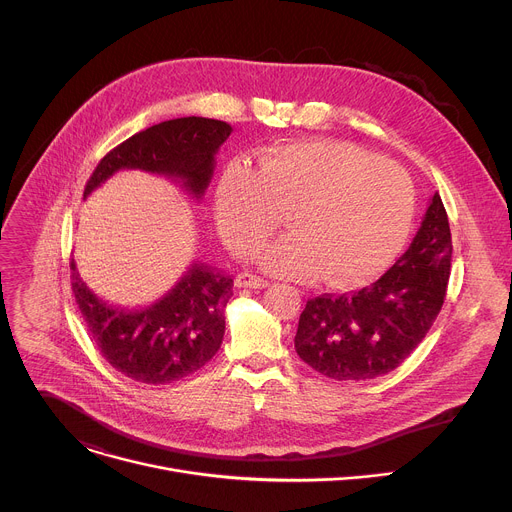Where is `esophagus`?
I'll list each match as a JSON object with an SVG mask.
<instances>
[{
	"label": "esophagus",
	"instance_id": "34e87169",
	"mask_svg": "<svg viewBox=\"0 0 512 512\" xmlns=\"http://www.w3.org/2000/svg\"><path fill=\"white\" fill-rule=\"evenodd\" d=\"M235 285L237 287H251V289H261V287H267V281L255 273H249V271H243L237 275L235 279Z\"/></svg>",
	"mask_w": 512,
	"mask_h": 512
}]
</instances>
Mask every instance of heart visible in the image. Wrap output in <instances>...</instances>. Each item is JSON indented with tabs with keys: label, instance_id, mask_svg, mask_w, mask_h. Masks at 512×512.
Returning a JSON list of instances; mask_svg holds the SVG:
<instances>
[{
	"label": "heart",
	"instance_id": "b5f03b06",
	"mask_svg": "<svg viewBox=\"0 0 512 512\" xmlns=\"http://www.w3.org/2000/svg\"><path fill=\"white\" fill-rule=\"evenodd\" d=\"M216 225L247 255L285 221L291 235L259 253L261 265L334 289L377 277L403 249L415 190L403 168L342 141H291L267 150L259 172L231 162L216 184Z\"/></svg>",
	"mask_w": 512,
	"mask_h": 512
}]
</instances>
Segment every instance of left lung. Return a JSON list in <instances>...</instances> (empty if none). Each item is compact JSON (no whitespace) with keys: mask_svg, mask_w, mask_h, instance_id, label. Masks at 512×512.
I'll use <instances>...</instances> for the list:
<instances>
[{"mask_svg":"<svg viewBox=\"0 0 512 512\" xmlns=\"http://www.w3.org/2000/svg\"><path fill=\"white\" fill-rule=\"evenodd\" d=\"M452 267V233L433 194L409 249L375 283L354 294L308 300L296 334L304 362L336 381L395 371L440 314Z\"/></svg>","mask_w":512,"mask_h":512,"instance_id":"obj_1","label":"left lung"}]
</instances>
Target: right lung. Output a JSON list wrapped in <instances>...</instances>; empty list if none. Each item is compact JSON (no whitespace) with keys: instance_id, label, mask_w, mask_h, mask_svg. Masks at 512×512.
<instances>
[{"instance_id":"obj_1","label":"right lung","mask_w":512,"mask_h":512,"mask_svg":"<svg viewBox=\"0 0 512 512\" xmlns=\"http://www.w3.org/2000/svg\"><path fill=\"white\" fill-rule=\"evenodd\" d=\"M233 127L206 117H180L143 129L113 148L91 174L85 196L119 170H145L180 180L196 200L214 172V156ZM70 285L83 322L103 358L121 375L145 383L180 381L216 354L225 336L233 277L192 263L156 304L113 308L89 289L70 261Z\"/></svg>"}]
</instances>
